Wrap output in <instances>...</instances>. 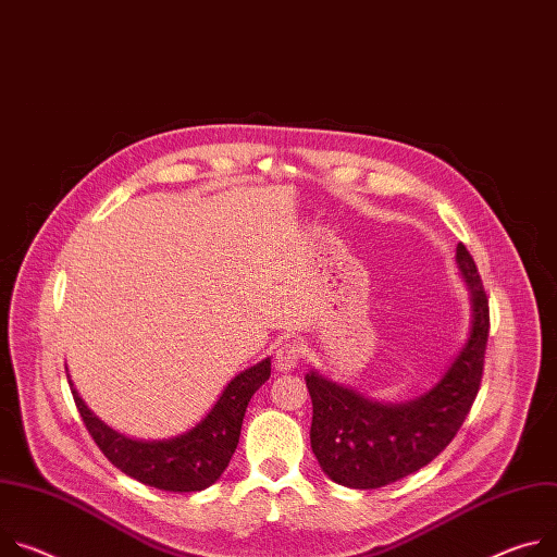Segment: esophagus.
Returning <instances> with one entry per match:
<instances>
[{
    "label": "esophagus",
    "mask_w": 557,
    "mask_h": 557,
    "mask_svg": "<svg viewBox=\"0 0 557 557\" xmlns=\"http://www.w3.org/2000/svg\"><path fill=\"white\" fill-rule=\"evenodd\" d=\"M301 358V346L295 339H286L275 350V369L277 371H290L297 367Z\"/></svg>",
    "instance_id": "obj_1"
}]
</instances>
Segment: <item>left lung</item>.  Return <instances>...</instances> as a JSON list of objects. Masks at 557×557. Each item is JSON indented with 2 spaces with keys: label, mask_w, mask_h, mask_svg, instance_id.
<instances>
[{
  "label": "left lung",
  "mask_w": 557,
  "mask_h": 557,
  "mask_svg": "<svg viewBox=\"0 0 557 557\" xmlns=\"http://www.w3.org/2000/svg\"><path fill=\"white\" fill-rule=\"evenodd\" d=\"M455 262L471 293V331L429 393L404 404H380L315 371L307 375L313 399L311 446L333 482L380 488L407 478L435 460L467 420L482 382L488 297L465 244H458Z\"/></svg>",
  "instance_id": "1"
}]
</instances>
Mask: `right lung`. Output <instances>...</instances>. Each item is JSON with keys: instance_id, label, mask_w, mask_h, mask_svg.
I'll list each match as a JSON object with an SVG mask.
<instances>
[{"instance_id": "add662e5", "label": "right lung", "mask_w": 557, "mask_h": 557, "mask_svg": "<svg viewBox=\"0 0 557 557\" xmlns=\"http://www.w3.org/2000/svg\"><path fill=\"white\" fill-rule=\"evenodd\" d=\"M269 377L271 360L267 358L233 377L197 426L162 442H139L113 431L86 407L71 380L69 384L90 437L113 467L141 484L190 493L211 486L224 473L237 448L248 401Z\"/></svg>"}]
</instances>
